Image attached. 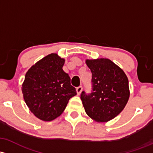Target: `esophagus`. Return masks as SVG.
Listing matches in <instances>:
<instances>
[{"instance_id":"1","label":"esophagus","mask_w":153,"mask_h":153,"mask_svg":"<svg viewBox=\"0 0 153 153\" xmlns=\"http://www.w3.org/2000/svg\"><path fill=\"white\" fill-rule=\"evenodd\" d=\"M82 90H83V87H82L81 85H79V86H78V87H77L76 91H77V93H78V95L80 94V93H81Z\"/></svg>"}]
</instances>
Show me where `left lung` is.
Here are the masks:
<instances>
[{"instance_id":"obj_1","label":"left lung","mask_w":153,"mask_h":153,"mask_svg":"<svg viewBox=\"0 0 153 153\" xmlns=\"http://www.w3.org/2000/svg\"><path fill=\"white\" fill-rule=\"evenodd\" d=\"M91 72V91L80 94L85 111L97 122L116 117L129 98L128 80L118 66L108 59L86 60Z\"/></svg>"}]
</instances>
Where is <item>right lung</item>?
Instances as JSON below:
<instances>
[{
  "label": "right lung",
  "instance_id": "right-lung-1",
  "mask_svg": "<svg viewBox=\"0 0 153 153\" xmlns=\"http://www.w3.org/2000/svg\"><path fill=\"white\" fill-rule=\"evenodd\" d=\"M65 59L51 53L32 66L25 75L22 92L25 103L37 117L50 121L59 116L69 100L77 94L63 70Z\"/></svg>",
  "mask_w": 153,
  "mask_h": 153
}]
</instances>
